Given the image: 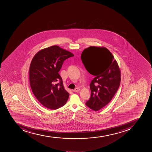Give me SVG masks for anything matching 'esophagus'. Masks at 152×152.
I'll return each instance as SVG.
<instances>
[{"label":"esophagus","instance_id":"34e87169","mask_svg":"<svg viewBox=\"0 0 152 152\" xmlns=\"http://www.w3.org/2000/svg\"><path fill=\"white\" fill-rule=\"evenodd\" d=\"M81 90V89L79 88H76L75 89H74V90H73V91H74V92H78V91H80Z\"/></svg>","mask_w":152,"mask_h":152}]
</instances>
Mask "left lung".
<instances>
[{
	"label": "left lung",
	"mask_w": 152,
	"mask_h": 152,
	"mask_svg": "<svg viewBox=\"0 0 152 152\" xmlns=\"http://www.w3.org/2000/svg\"><path fill=\"white\" fill-rule=\"evenodd\" d=\"M81 58L87 71L95 76L90 84L91 97L86 105L97 111L107 105L117 93L121 70L112 54L104 47H89L83 51Z\"/></svg>",
	"instance_id": "8db88e82"
}]
</instances>
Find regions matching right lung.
<instances>
[{
    "mask_svg": "<svg viewBox=\"0 0 152 152\" xmlns=\"http://www.w3.org/2000/svg\"><path fill=\"white\" fill-rule=\"evenodd\" d=\"M74 56L57 45L41 50L29 66V82L33 94L46 108L56 110L65 105L69 94L64 88L58 72L64 61Z\"/></svg>",
    "mask_w": 152,
    "mask_h": 152,
    "instance_id": "obj_1",
    "label": "right lung"
}]
</instances>
